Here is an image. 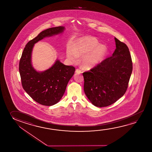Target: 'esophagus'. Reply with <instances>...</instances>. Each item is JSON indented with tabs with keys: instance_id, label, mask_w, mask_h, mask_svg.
<instances>
[{
	"instance_id": "obj_1",
	"label": "esophagus",
	"mask_w": 152,
	"mask_h": 152,
	"mask_svg": "<svg viewBox=\"0 0 152 152\" xmlns=\"http://www.w3.org/2000/svg\"><path fill=\"white\" fill-rule=\"evenodd\" d=\"M76 72L77 73V74H80V73H82V70L80 69H77L76 70Z\"/></svg>"
}]
</instances>
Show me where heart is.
Returning a JSON list of instances; mask_svg holds the SVG:
<instances>
[{"mask_svg": "<svg viewBox=\"0 0 152 152\" xmlns=\"http://www.w3.org/2000/svg\"><path fill=\"white\" fill-rule=\"evenodd\" d=\"M107 52V47L100 45L96 38L86 37L77 40L72 47L69 45L66 55L70 60L75 63L78 61L79 57L86 54L83 58V64L86 67L91 68L99 64Z\"/></svg>", "mask_w": 152, "mask_h": 152, "instance_id": "1", "label": "heart"}]
</instances>
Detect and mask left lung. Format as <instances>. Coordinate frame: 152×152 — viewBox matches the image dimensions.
Wrapping results in <instances>:
<instances>
[{
	"label": "left lung",
	"instance_id": "8db88e82",
	"mask_svg": "<svg viewBox=\"0 0 152 152\" xmlns=\"http://www.w3.org/2000/svg\"><path fill=\"white\" fill-rule=\"evenodd\" d=\"M116 49L90 70L83 72L84 90L88 100L97 107L112 104L124 94L132 71L128 48L115 37Z\"/></svg>",
	"mask_w": 152,
	"mask_h": 152
}]
</instances>
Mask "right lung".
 I'll use <instances>...</instances> for the list:
<instances>
[{
    "mask_svg": "<svg viewBox=\"0 0 152 152\" xmlns=\"http://www.w3.org/2000/svg\"><path fill=\"white\" fill-rule=\"evenodd\" d=\"M65 28H49L40 33L26 44L19 64V71L23 89L40 104L51 106L57 103L64 94L68 83L75 72L73 66H66L56 60L48 69L39 72L33 67L31 55L34 45L45 37L57 35Z\"/></svg>",
    "mask_w": 152,
    "mask_h": 152,
    "instance_id": "right-lung-1",
    "label": "right lung"
}]
</instances>
